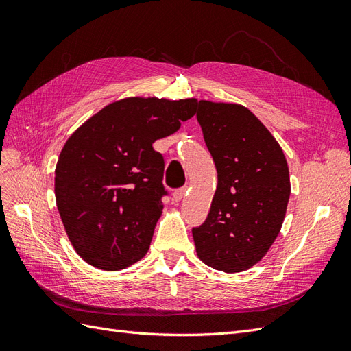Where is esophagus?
<instances>
[{
  "label": "esophagus",
  "mask_w": 351,
  "mask_h": 351,
  "mask_svg": "<svg viewBox=\"0 0 351 351\" xmlns=\"http://www.w3.org/2000/svg\"><path fill=\"white\" fill-rule=\"evenodd\" d=\"M186 192H187V187H180V189H177L176 192H174V195H173V200H174V202H180V200H182V199L186 196Z\"/></svg>",
  "instance_id": "obj_1"
}]
</instances>
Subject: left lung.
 <instances>
[{"label":"left lung","mask_w":351,"mask_h":351,"mask_svg":"<svg viewBox=\"0 0 351 351\" xmlns=\"http://www.w3.org/2000/svg\"><path fill=\"white\" fill-rule=\"evenodd\" d=\"M196 119L214 159L218 186L204 224L193 227L199 259L224 272L246 271L277 239L290 199L278 142L247 108L196 102Z\"/></svg>","instance_id":"obj_1"}]
</instances>
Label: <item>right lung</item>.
<instances>
[{"label": "right lung", "mask_w": 351, "mask_h": 351, "mask_svg": "<svg viewBox=\"0 0 351 351\" xmlns=\"http://www.w3.org/2000/svg\"><path fill=\"white\" fill-rule=\"evenodd\" d=\"M195 108V99L127 98L70 136L56 168V199L88 263L119 271L145 256L168 195L164 156L152 143L176 133Z\"/></svg>", "instance_id": "right-lung-1"}]
</instances>
